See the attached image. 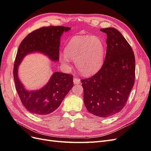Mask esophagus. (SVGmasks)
I'll return each instance as SVG.
<instances>
[{"label": "esophagus", "instance_id": "obj_1", "mask_svg": "<svg viewBox=\"0 0 151 151\" xmlns=\"http://www.w3.org/2000/svg\"><path fill=\"white\" fill-rule=\"evenodd\" d=\"M73 82H74V84H80L81 83L80 80L77 78H75L73 79Z\"/></svg>", "mask_w": 151, "mask_h": 151}]
</instances>
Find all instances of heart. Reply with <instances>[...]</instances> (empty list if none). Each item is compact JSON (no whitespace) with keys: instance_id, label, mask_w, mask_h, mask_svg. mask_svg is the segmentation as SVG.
I'll return each mask as SVG.
<instances>
[{"instance_id":"1","label":"heart","mask_w":151,"mask_h":151,"mask_svg":"<svg viewBox=\"0 0 151 151\" xmlns=\"http://www.w3.org/2000/svg\"><path fill=\"white\" fill-rule=\"evenodd\" d=\"M105 46L96 36H80L73 37L65 48V53L60 55V60L68 66L69 59L75 61L76 66L81 74L88 76L97 72L103 63Z\"/></svg>"}]
</instances>
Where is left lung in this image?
<instances>
[{
    "label": "left lung",
    "instance_id": "1",
    "mask_svg": "<svg viewBox=\"0 0 151 151\" xmlns=\"http://www.w3.org/2000/svg\"><path fill=\"white\" fill-rule=\"evenodd\" d=\"M106 34V53L100 70L82 79L83 101L87 111L106 118L119 112L125 106L135 79L133 49L119 30L101 29Z\"/></svg>",
    "mask_w": 151,
    "mask_h": 151
}]
</instances>
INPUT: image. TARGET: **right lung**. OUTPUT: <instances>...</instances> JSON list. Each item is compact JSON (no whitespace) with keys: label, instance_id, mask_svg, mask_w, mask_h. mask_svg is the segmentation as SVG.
Returning a JSON list of instances; mask_svg holds the SVG:
<instances>
[{"label":"right lung","instance_id":"obj_1","mask_svg":"<svg viewBox=\"0 0 151 151\" xmlns=\"http://www.w3.org/2000/svg\"><path fill=\"white\" fill-rule=\"evenodd\" d=\"M70 29L63 26L41 27L28 34L19 46L14 64V80L23 105L30 113L46 115L56 110L73 86V76L54 72L43 87L37 91H29L19 80V65L25 56L34 52L43 53L52 61L59 60L60 37L63 32Z\"/></svg>","mask_w":151,"mask_h":151}]
</instances>
